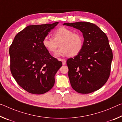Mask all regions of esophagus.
<instances>
[{
    "instance_id": "esophagus-1",
    "label": "esophagus",
    "mask_w": 122,
    "mask_h": 122,
    "mask_svg": "<svg viewBox=\"0 0 122 122\" xmlns=\"http://www.w3.org/2000/svg\"><path fill=\"white\" fill-rule=\"evenodd\" d=\"M61 61H62L63 65H65L66 64V61L65 59H61Z\"/></svg>"
}]
</instances>
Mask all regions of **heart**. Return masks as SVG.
<instances>
[{
    "label": "heart",
    "instance_id": "b5f03b06",
    "mask_svg": "<svg viewBox=\"0 0 122 122\" xmlns=\"http://www.w3.org/2000/svg\"><path fill=\"white\" fill-rule=\"evenodd\" d=\"M53 38L45 36L43 40V44L48 51L55 53L60 45L61 47L56 53L57 56L68 55L74 57L78 55L83 49L84 40L82 36L78 32L64 27H60L54 32Z\"/></svg>",
    "mask_w": 122,
    "mask_h": 122
}]
</instances>
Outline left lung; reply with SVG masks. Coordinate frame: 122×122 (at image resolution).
<instances>
[{
    "label": "left lung",
    "instance_id": "left-lung-1",
    "mask_svg": "<svg viewBox=\"0 0 122 122\" xmlns=\"http://www.w3.org/2000/svg\"><path fill=\"white\" fill-rule=\"evenodd\" d=\"M64 25L79 30L84 39L81 52L66 61L72 87L84 94L97 90L106 83L111 72L113 55L106 34L89 22Z\"/></svg>",
    "mask_w": 122,
    "mask_h": 122
}]
</instances>
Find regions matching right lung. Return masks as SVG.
Segmentation results:
<instances>
[{
    "label": "right lung",
    "instance_id": "right-lung-1",
    "mask_svg": "<svg viewBox=\"0 0 122 122\" xmlns=\"http://www.w3.org/2000/svg\"><path fill=\"white\" fill-rule=\"evenodd\" d=\"M58 24L28 26L17 34L10 46L12 75L29 93L41 95L50 90L55 75L62 66L43 44L44 38Z\"/></svg>",
    "mask_w": 122,
    "mask_h": 122
}]
</instances>
